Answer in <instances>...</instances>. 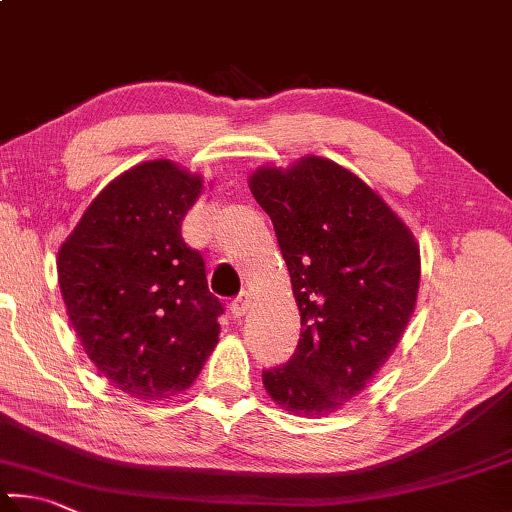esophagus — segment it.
Masks as SVG:
<instances>
[{"label": "esophagus", "instance_id": "obj_1", "mask_svg": "<svg viewBox=\"0 0 512 512\" xmlns=\"http://www.w3.org/2000/svg\"><path fill=\"white\" fill-rule=\"evenodd\" d=\"M248 309H250V295L246 291H241L235 300L230 302V313L235 315V318H241V315H246Z\"/></svg>", "mask_w": 512, "mask_h": 512}]
</instances>
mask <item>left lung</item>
Returning a JSON list of instances; mask_svg holds the SVG:
<instances>
[{"label": "left lung", "instance_id": "left-lung-1", "mask_svg": "<svg viewBox=\"0 0 512 512\" xmlns=\"http://www.w3.org/2000/svg\"><path fill=\"white\" fill-rule=\"evenodd\" d=\"M250 192L273 221L302 320L295 353L264 371V387L288 412H338L385 365L412 318L418 246L365 181L320 156L288 170L259 167Z\"/></svg>", "mask_w": 512, "mask_h": 512}]
</instances>
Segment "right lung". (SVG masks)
<instances>
[{
    "mask_svg": "<svg viewBox=\"0 0 512 512\" xmlns=\"http://www.w3.org/2000/svg\"><path fill=\"white\" fill-rule=\"evenodd\" d=\"M199 174L147 161L111 181L58 250L71 327L111 385L141 401L185 392L219 342L224 313L181 224Z\"/></svg>",
    "mask_w": 512,
    "mask_h": 512,
    "instance_id": "add662e5",
    "label": "right lung"
}]
</instances>
